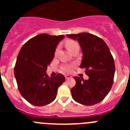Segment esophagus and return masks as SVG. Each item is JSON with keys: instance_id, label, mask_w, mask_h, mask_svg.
Here are the masks:
<instances>
[{"instance_id": "1", "label": "esophagus", "mask_w": 130, "mask_h": 130, "mask_svg": "<svg viewBox=\"0 0 130 130\" xmlns=\"http://www.w3.org/2000/svg\"><path fill=\"white\" fill-rule=\"evenodd\" d=\"M72 77L71 76V75H65V78H66V79H71V78H72Z\"/></svg>"}]
</instances>
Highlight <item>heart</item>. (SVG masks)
<instances>
[{"instance_id":"b5f03b06","label":"heart","mask_w":130,"mask_h":130,"mask_svg":"<svg viewBox=\"0 0 130 130\" xmlns=\"http://www.w3.org/2000/svg\"><path fill=\"white\" fill-rule=\"evenodd\" d=\"M65 45H66V47H67L68 50L70 52L72 51L73 49L76 48L77 47H79V45L78 43H77L75 41H73V40H68L67 41H66L65 42ZM58 47H57L56 50H55V55L57 53L58 51ZM72 66H64L62 67V70L64 72H70L72 70Z\"/></svg>"}]
</instances>
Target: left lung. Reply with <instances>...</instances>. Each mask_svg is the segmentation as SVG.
Instances as JSON below:
<instances>
[{
	"label": "left lung",
	"mask_w": 130,
	"mask_h": 130,
	"mask_svg": "<svg viewBox=\"0 0 130 130\" xmlns=\"http://www.w3.org/2000/svg\"><path fill=\"white\" fill-rule=\"evenodd\" d=\"M77 40L81 47L83 58L81 68L85 69L89 79L74 77L75 87L71 89L73 99L85 105L102 102L111 90L113 83L115 66L107 45L100 38L90 33L67 34Z\"/></svg>",
	"instance_id": "8db88e82"
}]
</instances>
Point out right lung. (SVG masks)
<instances>
[{
  "label": "right lung",
  "instance_id": "obj_1",
  "mask_svg": "<svg viewBox=\"0 0 130 130\" xmlns=\"http://www.w3.org/2000/svg\"><path fill=\"white\" fill-rule=\"evenodd\" d=\"M64 38V35L39 34L26 42L18 54L15 77L21 96L32 105L43 106L51 103L65 81L61 73L51 77L46 73L57 46Z\"/></svg>",
  "mask_w": 130,
  "mask_h": 130
}]
</instances>
